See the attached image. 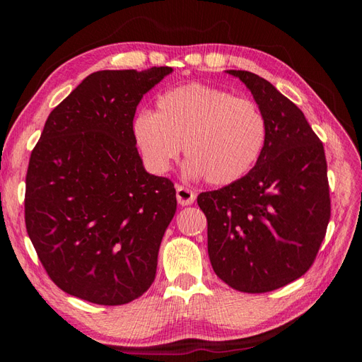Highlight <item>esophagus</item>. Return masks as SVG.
Instances as JSON below:
<instances>
[{
    "label": "esophagus",
    "mask_w": 362,
    "mask_h": 362,
    "mask_svg": "<svg viewBox=\"0 0 362 362\" xmlns=\"http://www.w3.org/2000/svg\"><path fill=\"white\" fill-rule=\"evenodd\" d=\"M196 199V193L189 189L184 187V185H177V201L180 205L185 206V205H192Z\"/></svg>",
    "instance_id": "esophagus-1"
}]
</instances>
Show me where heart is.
I'll use <instances>...</instances> for the list:
<instances>
[{
	"instance_id": "heart-1",
	"label": "heart",
	"mask_w": 362,
	"mask_h": 362,
	"mask_svg": "<svg viewBox=\"0 0 362 362\" xmlns=\"http://www.w3.org/2000/svg\"><path fill=\"white\" fill-rule=\"evenodd\" d=\"M133 133L151 172L166 173L184 146L185 173L211 185H229L259 160L267 122L254 101L190 83L163 93L156 113L140 112Z\"/></svg>"
}]
</instances>
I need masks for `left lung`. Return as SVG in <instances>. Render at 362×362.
<instances>
[{
  "label": "left lung",
  "mask_w": 362,
  "mask_h": 362,
  "mask_svg": "<svg viewBox=\"0 0 362 362\" xmlns=\"http://www.w3.org/2000/svg\"><path fill=\"white\" fill-rule=\"evenodd\" d=\"M242 80L267 122L266 146L246 177L204 192L208 255L216 275L243 293H266L310 270L331 218L327 164L300 108L247 71Z\"/></svg>",
  "instance_id": "1"
}]
</instances>
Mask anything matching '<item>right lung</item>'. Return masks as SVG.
Segmentation results:
<instances>
[{
  "mask_svg": "<svg viewBox=\"0 0 362 362\" xmlns=\"http://www.w3.org/2000/svg\"><path fill=\"white\" fill-rule=\"evenodd\" d=\"M173 69L98 71L49 113L25 178V226L59 288L124 305L156 279L177 211L169 178L145 170L133 133L141 98Z\"/></svg>",
  "mask_w": 362,
  "mask_h": 362,
  "instance_id": "add662e5",
  "label": "right lung"
}]
</instances>
